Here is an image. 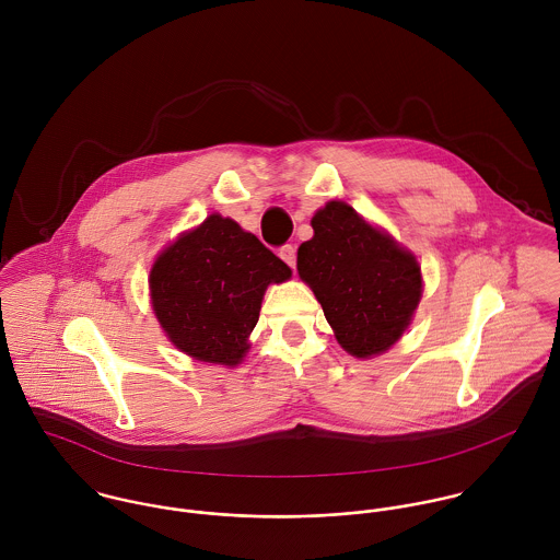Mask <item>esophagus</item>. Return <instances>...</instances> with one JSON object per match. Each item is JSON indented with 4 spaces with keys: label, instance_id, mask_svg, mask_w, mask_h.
Listing matches in <instances>:
<instances>
[{
    "label": "esophagus",
    "instance_id": "34e87169",
    "mask_svg": "<svg viewBox=\"0 0 560 560\" xmlns=\"http://www.w3.org/2000/svg\"><path fill=\"white\" fill-rule=\"evenodd\" d=\"M280 258L291 267V269H295V262H298V254H295V247L293 245H282L280 247Z\"/></svg>",
    "mask_w": 560,
    "mask_h": 560
}]
</instances>
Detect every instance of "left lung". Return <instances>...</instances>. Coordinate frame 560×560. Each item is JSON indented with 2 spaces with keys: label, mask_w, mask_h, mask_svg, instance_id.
I'll use <instances>...</instances> for the list:
<instances>
[{
  "label": "left lung",
  "mask_w": 560,
  "mask_h": 560,
  "mask_svg": "<svg viewBox=\"0 0 560 560\" xmlns=\"http://www.w3.org/2000/svg\"><path fill=\"white\" fill-rule=\"evenodd\" d=\"M311 224L315 235L298 249V271L336 340L355 358L388 351L422 298L416 256L340 200L327 202Z\"/></svg>",
  "instance_id": "obj_1"
}]
</instances>
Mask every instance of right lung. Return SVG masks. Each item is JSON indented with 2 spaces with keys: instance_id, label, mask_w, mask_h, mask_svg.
<instances>
[{
  "instance_id": "1",
  "label": "right lung",
  "mask_w": 560,
  "mask_h": 560,
  "mask_svg": "<svg viewBox=\"0 0 560 560\" xmlns=\"http://www.w3.org/2000/svg\"><path fill=\"white\" fill-rule=\"evenodd\" d=\"M289 278V265L269 247L213 213L161 252L149 284L153 311L176 349L237 366L267 287Z\"/></svg>"
}]
</instances>
